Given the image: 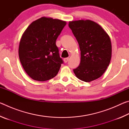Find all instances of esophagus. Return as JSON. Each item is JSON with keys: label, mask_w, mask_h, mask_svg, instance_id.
I'll return each mask as SVG.
<instances>
[{"label": "esophagus", "mask_w": 129, "mask_h": 129, "mask_svg": "<svg viewBox=\"0 0 129 129\" xmlns=\"http://www.w3.org/2000/svg\"><path fill=\"white\" fill-rule=\"evenodd\" d=\"M68 60H69V58L67 57V58H65L64 59V61L65 63H67L68 61Z\"/></svg>", "instance_id": "1"}]
</instances>
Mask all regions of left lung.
Listing matches in <instances>:
<instances>
[{
	"instance_id": "obj_1",
	"label": "left lung",
	"mask_w": 129,
	"mask_h": 129,
	"mask_svg": "<svg viewBox=\"0 0 129 129\" xmlns=\"http://www.w3.org/2000/svg\"><path fill=\"white\" fill-rule=\"evenodd\" d=\"M69 27L79 44L81 61L73 72L78 79L90 82L103 75L112 57V44L106 32L89 20L70 21Z\"/></svg>"
}]
</instances>
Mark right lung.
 <instances>
[{
	"label": "right lung",
	"mask_w": 129,
	"mask_h": 129,
	"mask_svg": "<svg viewBox=\"0 0 129 129\" xmlns=\"http://www.w3.org/2000/svg\"><path fill=\"white\" fill-rule=\"evenodd\" d=\"M65 25L64 21L42 17L24 32L19 56L25 72L33 80L45 81L58 73L64 61L56 41Z\"/></svg>",
	"instance_id": "right-lung-1"
}]
</instances>
